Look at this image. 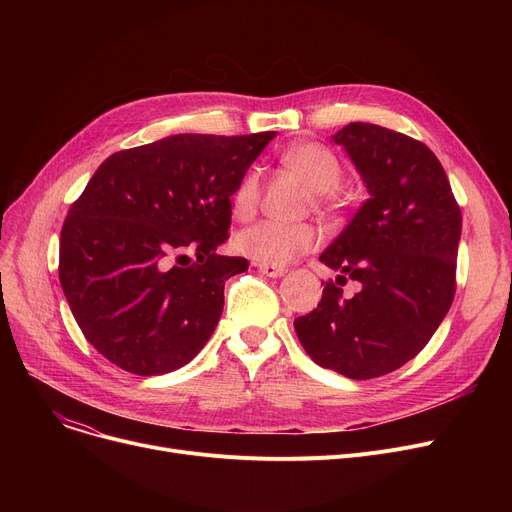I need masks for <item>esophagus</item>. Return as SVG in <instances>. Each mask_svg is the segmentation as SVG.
I'll list each match as a JSON object with an SVG mask.
<instances>
[{"label":"esophagus","instance_id":"1","mask_svg":"<svg viewBox=\"0 0 512 512\" xmlns=\"http://www.w3.org/2000/svg\"><path fill=\"white\" fill-rule=\"evenodd\" d=\"M255 265L261 274L270 276V278H280L286 274V267H282V265H272V263H255Z\"/></svg>","mask_w":512,"mask_h":512}]
</instances>
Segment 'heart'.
I'll list each match as a JSON object with an SVG mask.
<instances>
[{
    "instance_id": "obj_1",
    "label": "heart",
    "mask_w": 512,
    "mask_h": 512,
    "mask_svg": "<svg viewBox=\"0 0 512 512\" xmlns=\"http://www.w3.org/2000/svg\"><path fill=\"white\" fill-rule=\"evenodd\" d=\"M282 166L297 174L309 188L315 205H334L336 188L342 182V164L332 149L319 143H299L288 147L280 155ZM261 197V174L251 168L240 176L230 195L234 218L249 220L257 211ZM321 242V234L311 224H282V222H257L238 232L236 249L257 261L272 265H288L311 251Z\"/></svg>"
}]
</instances>
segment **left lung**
<instances>
[{
    "instance_id": "8db88e82",
    "label": "left lung",
    "mask_w": 512,
    "mask_h": 512,
    "mask_svg": "<svg viewBox=\"0 0 512 512\" xmlns=\"http://www.w3.org/2000/svg\"><path fill=\"white\" fill-rule=\"evenodd\" d=\"M334 141L369 199L321 253L340 276L294 330L317 365L371 380L417 357L446 317L463 218L442 164L421 141L369 122H351ZM346 279L362 286L353 298L341 294Z\"/></svg>"
}]
</instances>
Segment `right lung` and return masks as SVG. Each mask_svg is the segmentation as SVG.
Masks as SVG:
<instances>
[{"label":"right lung","mask_w":512,"mask_h":512,"mask_svg":"<svg viewBox=\"0 0 512 512\" xmlns=\"http://www.w3.org/2000/svg\"><path fill=\"white\" fill-rule=\"evenodd\" d=\"M274 137L174 134L97 168L62 226L60 284L107 361L161 375L211 338L226 280L249 267L215 253L228 240L230 195Z\"/></svg>","instance_id":"right-lung-1"}]
</instances>
